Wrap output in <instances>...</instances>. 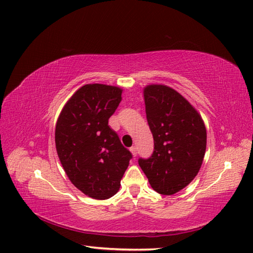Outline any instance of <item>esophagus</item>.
I'll return each instance as SVG.
<instances>
[{"instance_id":"esophagus-1","label":"esophagus","mask_w":253,"mask_h":253,"mask_svg":"<svg viewBox=\"0 0 253 253\" xmlns=\"http://www.w3.org/2000/svg\"><path fill=\"white\" fill-rule=\"evenodd\" d=\"M129 150H130V152H131V154L133 155V157H137V149H136V147H131Z\"/></svg>"}]
</instances>
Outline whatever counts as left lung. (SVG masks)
Wrapping results in <instances>:
<instances>
[{"label":"left lung","instance_id":"left-lung-1","mask_svg":"<svg viewBox=\"0 0 253 253\" xmlns=\"http://www.w3.org/2000/svg\"><path fill=\"white\" fill-rule=\"evenodd\" d=\"M143 96L154 151L138 162L153 189L171 196L189 185L200 170L207 129L198 111L173 88L148 84Z\"/></svg>","mask_w":253,"mask_h":253}]
</instances>
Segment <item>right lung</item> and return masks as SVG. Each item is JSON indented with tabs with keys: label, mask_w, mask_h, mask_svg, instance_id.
<instances>
[{
	"label": "right lung",
	"mask_w": 253,
	"mask_h": 253,
	"mask_svg": "<svg viewBox=\"0 0 253 253\" xmlns=\"http://www.w3.org/2000/svg\"><path fill=\"white\" fill-rule=\"evenodd\" d=\"M123 89L84 84L64 105L55 126V146L72 184L96 200L120 190L131 153L109 126L122 101Z\"/></svg>",
	"instance_id": "right-lung-1"
}]
</instances>
